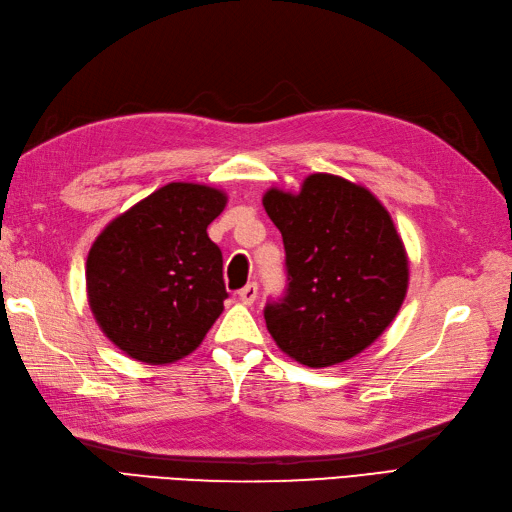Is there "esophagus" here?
<instances>
[{
	"label": "esophagus",
	"instance_id": "esophagus-1",
	"mask_svg": "<svg viewBox=\"0 0 512 512\" xmlns=\"http://www.w3.org/2000/svg\"><path fill=\"white\" fill-rule=\"evenodd\" d=\"M256 298H258V285H256V282H249L247 287H243L241 291H238V300H241L247 306L254 304Z\"/></svg>",
	"mask_w": 512,
	"mask_h": 512
}]
</instances>
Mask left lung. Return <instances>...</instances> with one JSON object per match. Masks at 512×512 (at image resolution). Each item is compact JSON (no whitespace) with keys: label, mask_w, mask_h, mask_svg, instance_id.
Returning a JSON list of instances; mask_svg holds the SVG:
<instances>
[{"label":"left lung","mask_w":512,"mask_h":512,"mask_svg":"<svg viewBox=\"0 0 512 512\" xmlns=\"http://www.w3.org/2000/svg\"><path fill=\"white\" fill-rule=\"evenodd\" d=\"M263 206L287 252V295L265 306L278 348L302 366L328 368L377 342L410 285V260L383 203L366 186L313 173L298 192L269 188Z\"/></svg>","instance_id":"1"}]
</instances>
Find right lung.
Listing matches in <instances>:
<instances>
[{"mask_svg":"<svg viewBox=\"0 0 512 512\" xmlns=\"http://www.w3.org/2000/svg\"><path fill=\"white\" fill-rule=\"evenodd\" d=\"M227 195L170 181L105 225L87 254V302L124 355L166 366L195 352L223 313L221 249L208 225Z\"/></svg>","mask_w":512,"mask_h":512,"instance_id":"add662e5","label":"right lung"}]
</instances>
